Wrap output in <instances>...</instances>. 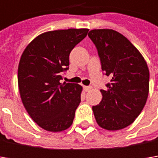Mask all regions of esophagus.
<instances>
[{"instance_id":"1","label":"esophagus","mask_w":158,"mask_h":158,"mask_svg":"<svg viewBox=\"0 0 158 158\" xmlns=\"http://www.w3.org/2000/svg\"><path fill=\"white\" fill-rule=\"evenodd\" d=\"M83 89H84L85 91H89V90L91 89V87H90V86H84Z\"/></svg>"}]
</instances>
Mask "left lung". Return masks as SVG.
<instances>
[{
  "label": "left lung",
  "instance_id": "1",
  "mask_svg": "<svg viewBox=\"0 0 158 158\" xmlns=\"http://www.w3.org/2000/svg\"><path fill=\"white\" fill-rule=\"evenodd\" d=\"M88 36L98 49L102 70L110 76L102 100L92 106L97 123L116 131L131 125L148 98L149 71L144 58L125 36L111 29L92 30Z\"/></svg>",
  "mask_w": 158,
  "mask_h": 158
}]
</instances>
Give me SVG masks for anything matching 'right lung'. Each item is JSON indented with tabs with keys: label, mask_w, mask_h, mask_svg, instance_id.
I'll use <instances>...</instances> for the list:
<instances>
[{
	"label": "right lung",
	"mask_w": 158,
	"mask_h": 158,
	"mask_svg": "<svg viewBox=\"0 0 158 158\" xmlns=\"http://www.w3.org/2000/svg\"><path fill=\"white\" fill-rule=\"evenodd\" d=\"M88 29L46 31L36 37L22 54L17 73L24 108L37 124L50 132H61L73 123L82 87L60 82L69 66V53Z\"/></svg>",
	"instance_id": "1"
}]
</instances>
